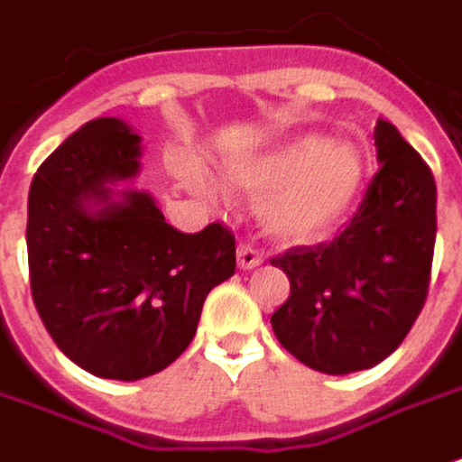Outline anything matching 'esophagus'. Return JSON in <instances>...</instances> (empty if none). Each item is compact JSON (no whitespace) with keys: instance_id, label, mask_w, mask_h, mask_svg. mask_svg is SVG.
Returning a JSON list of instances; mask_svg holds the SVG:
<instances>
[{"instance_id":"1","label":"esophagus","mask_w":462,"mask_h":462,"mask_svg":"<svg viewBox=\"0 0 462 462\" xmlns=\"http://www.w3.org/2000/svg\"><path fill=\"white\" fill-rule=\"evenodd\" d=\"M236 262H239L241 270H254V267H259V264L264 262V257H262V252H259L257 246H252V244H239Z\"/></svg>"}]
</instances>
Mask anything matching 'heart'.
<instances>
[{"label":"heart","instance_id":"b5f03b06","mask_svg":"<svg viewBox=\"0 0 462 462\" xmlns=\"http://www.w3.org/2000/svg\"><path fill=\"white\" fill-rule=\"evenodd\" d=\"M228 180L246 195L262 198L259 216L270 234L285 241H319L352 210L363 189L365 164L349 143L309 134L236 164ZM192 187L210 195V185L195 171Z\"/></svg>","mask_w":462,"mask_h":462}]
</instances>
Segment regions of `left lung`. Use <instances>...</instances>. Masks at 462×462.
<instances>
[{"instance_id": "8db88e82", "label": "left lung", "mask_w": 462, "mask_h": 462, "mask_svg": "<svg viewBox=\"0 0 462 462\" xmlns=\"http://www.w3.org/2000/svg\"><path fill=\"white\" fill-rule=\"evenodd\" d=\"M383 167L339 236L273 259L291 280L273 313L295 360L327 375L367 370L396 352L430 293L437 236L432 169L388 120L375 125Z\"/></svg>"}]
</instances>
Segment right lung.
I'll list each match as a JSON object with an SVG mask.
<instances>
[{"mask_svg":"<svg viewBox=\"0 0 462 462\" xmlns=\"http://www.w3.org/2000/svg\"><path fill=\"white\" fill-rule=\"evenodd\" d=\"M141 138L117 117L84 123L38 167L27 198L30 293L63 355L97 378L138 381L185 352L205 295L236 270L223 223L169 226L138 174ZM89 204H99L97 211Z\"/></svg>","mask_w":462,"mask_h":462,"instance_id":"add662e5","label":"right lung"}]
</instances>
